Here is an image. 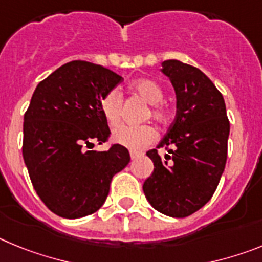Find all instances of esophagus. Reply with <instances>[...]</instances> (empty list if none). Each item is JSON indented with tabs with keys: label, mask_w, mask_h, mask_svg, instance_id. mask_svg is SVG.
I'll return each mask as SVG.
<instances>
[{
	"label": "esophagus",
	"mask_w": 262,
	"mask_h": 262,
	"mask_svg": "<svg viewBox=\"0 0 262 262\" xmlns=\"http://www.w3.org/2000/svg\"><path fill=\"white\" fill-rule=\"evenodd\" d=\"M142 152L140 151H129V156H131V159L133 160H135V159H138L139 156H142Z\"/></svg>",
	"instance_id": "esophagus-1"
}]
</instances>
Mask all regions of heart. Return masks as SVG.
Segmentation results:
<instances>
[{
	"label": "heart",
	"instance_id": "heart-1",
	"mask_svg": "<svg viewBox=\"0 0 262 262\" xmlns=\"http://www.w3.org/2000/svg\"><path fill=\"white\" fill-rule=\"evenodd\" d=\"M135 93L142 97L144 101L151 103V115L157 122H165L169 117L168 108L161 103L164 98V92L156 81L154 80H139L133 85ZM122 105H123V96L118 89H111L99 101L101 113L107 120L110 126H117L122 115ZM157 133L151 124H140V126H131V124H122L113 133V140L117 144L123 145L128 149H142L156 140Z\"/></svg>",
	"mask_w": 262,
	"mask_h": 262
}]
</instances>
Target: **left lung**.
<instances>
[{
	"label": "left lung",
	"instance_id": "1",
	"mask_svg": "<svg viewBox=\"0 0 262 262\" xmlns=\"http://www.w3.org/2000/svg\"><path fill=\"white\" fill-rule=\"evenodd\" d=\"M161 67L174 88L177 113L157 145L168 154L147 152L155 169L143 191L159 212L185 217L216 190L227 161L230 122L223 96L202 71L178 60H165Z\"/></svg>",
	"mask_w": 262,
	"mask_h": 262
}]
</instances>
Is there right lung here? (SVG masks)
<instances>
[{
    "instance_id": "1",
    "label": "right lung",
    "mask_w": 262,
    "mask_h": 262,
    "mask_svg": "<svg viewBox=\"0 0 262 262\" xmlns=\"http://www.w3.org/2000/svg\"><path fill=\"white\" fill-rule=\"evenodd\" d=\"M122 81L93 62H67L39 82L23 119V160L32 186L52 212L67 219L93 214L110 182L129 163L123 145L96 151L110 135L99 101Z\"/></svg>"
}]
</instances>
